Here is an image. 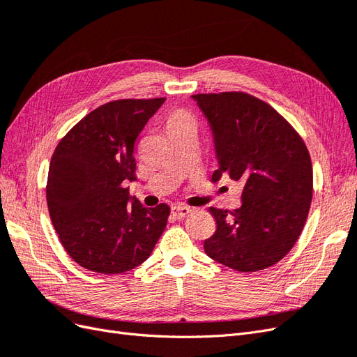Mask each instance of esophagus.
Returning a JSON list of instances; mask_svg holds the SVG:
<instances>
[{"instance_id": "obj_1", "label": "esophagus", "mask_w": 357, "mask_h": 357, "mask_svg": "<svg viewBox=\"0 0 357 357\" xmlns=\"http://www.w3.org/2000/svg\"><path fill=\"white\" fill-rule=\"evenodd\" d=\"M190 213L189 207H183V205H178V207H172L171 208V214L174 219H183Z\"/></svg>"}]
</instances>
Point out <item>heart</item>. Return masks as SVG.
I'll return each instance as SVG.
<instances>
[{
	"label": "heart",
	"mask_w": 357,
	"mask_h": 357,
	"mask_svg": "<svg viewBox=\"0 0 357 357\" xmlns=\"http://www.w3.org/2000/svg\"><path fill=\"white\" fill-rule=\"evenodd\" d=\"M190 122H193L192 117L185 112H177L169 117V126L171 128L178 126V125H185V123H190Z\"/></svg>",
	"instance_id": "heart-1"
}]
</instances>
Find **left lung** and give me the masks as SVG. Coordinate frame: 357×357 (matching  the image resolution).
I'll return each instance as SVG.
<instances>
[{"label":"left lung","instance_id":"8db88e82","mask_svg":"<svg viewBox=\"0 0 357 357\" xmlns=\"http://www.w3.org/2000/svg\"><path fill=\"white\" fill-rule=\"evenodd\" d=\"M213 135L219 168L244 183L241 207L210 208L218 229L204 241L215 262L241 273L273 266L304 229L312 198L305 143L271 105L244 92L192 95Z\"/></svg>","mask_w":357,"mask_h":357}]
</instances>
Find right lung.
<instances>
[{"mask_svg": "<svg viewBox=\"0 0 357 357\" xmlns=\"http://www.w3.org/2000/svg\"><path fill=\"white\" fill-rule=\"evenodd\" d=\"M165 98L119 100L84 116L52 156L47 207L53 228L80 266L100 274L131 271L153 252L169 215L129 195L134 146Z\"/></svg>", "mask_w": 357, "mask_h": 357, "instance_id": "right-lung-1", "label": "right lung"}]
</instances>
